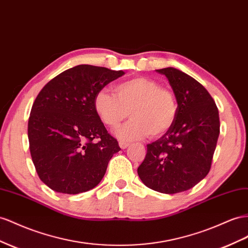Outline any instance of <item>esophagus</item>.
<instances>
[{"instance_id": "34e87169", "label": "esophagus", "mask_w": 248, "mask_h": 248, "mask_svg": "<svg viewBox=\"0 0 248 248\" xmlns=\"http://www.w3.org/2000/svg\"><path fill=\"white\" fill-rule=\"evenodd\" d=\"M119 146L121 147V149H126L127 147L129 146V144L126 143V142H123V140H120V142H119Z\"/></svg>"}]
</instances>
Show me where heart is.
I'll use <instances>...</instances> for the list:
<instances>
[{"label":"heart","mask_w":248,"mask_h":248,"mask_svg":"<svg viewBox=\"0 0 248 248\" xmlns=\"http://www.w3.org/2000/svg\"><path fill=\"white\" fill-rule=\"evenodd\" d=\"M115 93L113 95L106 89L98 91L93 98V108L109 128L118 127L129 111L130 121L116 131L119 139L136 140L149 133L152 138H158L175 122L176 97L155 79L136 77L125 80L115 86Z\"/></svg>","instance_id":"heart-1"}]
</instances>
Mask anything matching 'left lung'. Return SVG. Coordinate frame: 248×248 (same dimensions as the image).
Instances as JSON below:
<instances>
[{"label":"left lung","instance_id":"1","mask_svg":"<svg viewBox=\"0 0 248 248\" xmlns=\"http://www.w3.org/2000/svg\"><path fill=\"white\" fill-rule=\"evenodd\" d=\"M156 72L169 80L177 116L162 138L147 145L138 174L148 188L175 194L193 188L209 173L220 132L219 112L209 92L193 77L174 68Z\"/></svg>","mask_w":248,"mask_h":248}]
</instances>
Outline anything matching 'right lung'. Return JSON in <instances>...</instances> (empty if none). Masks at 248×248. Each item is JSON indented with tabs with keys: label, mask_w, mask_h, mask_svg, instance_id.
Returning a JSON list of instances; mask_svg holds the SVG:
<instances>
[{
	"label": "right lung",
	"mask_w": 248,
	"mask_h": 248,
	"mask_svg": "<svg viewBox=\"0 0 248 248\" xmlns=\"http://www.w3.org/2000/svg\"><path fill=\"white\" fill-rule=\"evenodd\" d=\"M124 74L79 64L39 92L28 121L29 148L39 178L53 191L78 194L95 188L121 150L96 113L93 98Z\"/></svg>",
	"instance_id": "obj_1"
}]
</instances>
